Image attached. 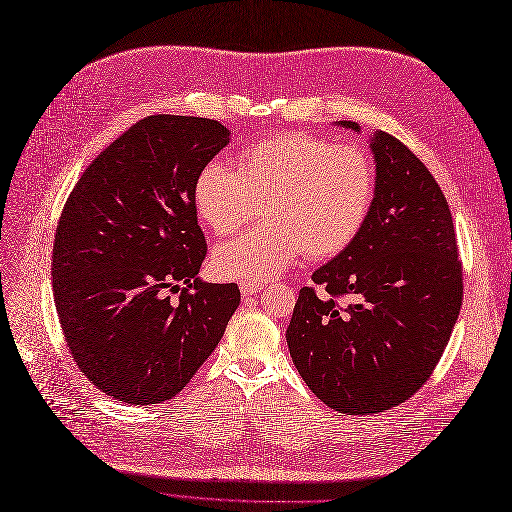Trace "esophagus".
I'll return each instance as SVG.
<instances>
[{"label":"esophagus","instance_id":"obj_1","mask_svg":"<svg viewBox=\"0 0 512 512\" xmlns=\"http://www.w3.org/2000/svg\"><path fill=\"white\" fill-rule=\"evenodd\" d=\"M239 289H241L243 296H254V294H258V291L264 289V285L256 283V281H241Z\"/></svg>","mask_w":512,"mask_h":512}]
</instances>
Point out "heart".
<instances>
[{"mask_svg":"<svg viewBox=\"0 0 512 512\" xmlns=\"http://www.w3.org/2000/svg\"><path fill=\"white\" fill-rule=\"evenodd\" d=\"M377 175L358 145L312 133H279L246 145L235 170L206 164L193 183L200 221L218 237L233 235L262 204V227L218 246L216 275L264 283L302 254L327 260L348 250L369 221Z\"/></svg>","mask_w":512,"mask_h":512,"instance_id":"1","label":"heart"}]
</instances>
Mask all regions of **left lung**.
<instances>
[{
  "label": "left lung",
  "mask_w": 512,
  "mask_h": 512,
  "mask_svg": "<svg viewBox=\"0 0 512 512\" xmlns=\"http://www.w3.org/2000/svg\"><path fill=\"white\" fill-rule=\"evenodd\" d=\"M339 127L358 131L352 120ZM377 191L348 250L302 287L287 346L312 394L346 415L383 412L431 377L462 306V264L444 193L406 145L371 139ZM350 295L353 304L338 306Z\"/></svg>",
  "instance_id": "obj_1"
}]
</instances>
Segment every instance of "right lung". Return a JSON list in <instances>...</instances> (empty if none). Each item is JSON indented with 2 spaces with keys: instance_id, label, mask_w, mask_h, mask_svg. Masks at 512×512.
<instances>
[{
  "instance_id": "add662e5",
  "label": "right lung",
  "mask_w": 512,
  "mask_h": 512,
  "mask_svg": "<svg viewBox=\"0 0 512 512\" xmlns=\"http://www.w3.org/2000/svg\"><path fill=\"white\" fill-rule=\"evenodd\" d=\"M227 143L218 120L148 116L87 166L64 204L52 254L60 327L81 373L118 402L175 398L239 306L237 283L198 279L206 239L193 183Z\"/></svg>"
}]
</instances>
